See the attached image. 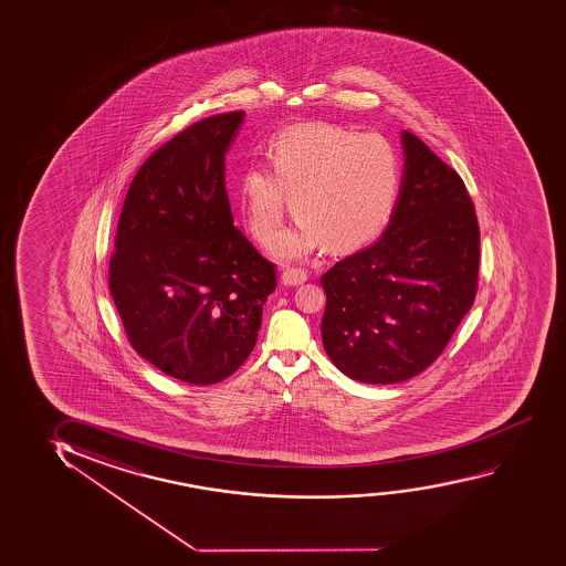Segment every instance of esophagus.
Here are the masks:
<instances>
[{
    "mask_svg": "<svg viewBox=\"0 0 566 566\" xmlns=\"http://www.w3.org/2000/svg\"><path fill=\"white\" fill-rule=\"evenodd\" d=\"M306 280H308V273L304 272V270H285V272L281 273V285H302V283H306Z\"/></svg>",
    "mask_w": 566,
    "mask_h": 566,
    "instance_id": "1",
    "label": "esophagus"
}]
</instances>
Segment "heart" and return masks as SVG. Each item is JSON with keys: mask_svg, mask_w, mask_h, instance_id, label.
<instances>
[{"mask_svg": "<svg viewBox=\"0 0 566 566\" xmlns=\"http://www.w3.org/2000/svg\"><path fill=\"white\" fill-rule=\"evenodd\" d=\"M272 169L249 166L241 177L244 226L260 244L277 234L286 206L296 223L273 242L280 262H302L325 242L335 252L363 249L384 231L397 206L400 158L385 136L340 125H302L270 146Z\"/></svg>", "mask_w": 566, "mask_h": 566, "instance_id": "b5f03b06", "label": "heart"}]
</instances>
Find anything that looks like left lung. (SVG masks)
I'll return each mask as SVG.
<instances>
[{
  "instance_id": "8db88e82",
  "label": "left lung",
  "mask_w": 566,
  "mask_h": 566,
  "mask_svg": "<svg viewBox=\"0 0 566 566\" xmlns=\"http://www.w3.org/2000/svg\"><path fill=\"white\" fill-rule=\"evenodd\" d=\"M405 167L389 226L324 273L322 339L356 381L399 384L428 368L475 296L480 229L457 171L402 130Z\"/></svg>"
}]
</instances>
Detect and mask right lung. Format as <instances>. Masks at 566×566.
I'll list each match as a JSON object with an SVG mask.
<instances>
[{
    "label": "right lung",
    "mask_w": 566,
    "mask_h": 566,
    "mask_svg": "<svg viewBox=\"0 0 566 566\" xmlns=\"http://www.w3.org/2000/svg\"><path fill=\"white\" fill-rule=\"evenodd\" d=\"M242 112L195 123L144 161L128 187L109 289L144 360L185 384L211 385L256 345L273 264L234 227L226 156Z\"/></svg>",
    "instance_id": "right-lung-1"
}]
</instances>
